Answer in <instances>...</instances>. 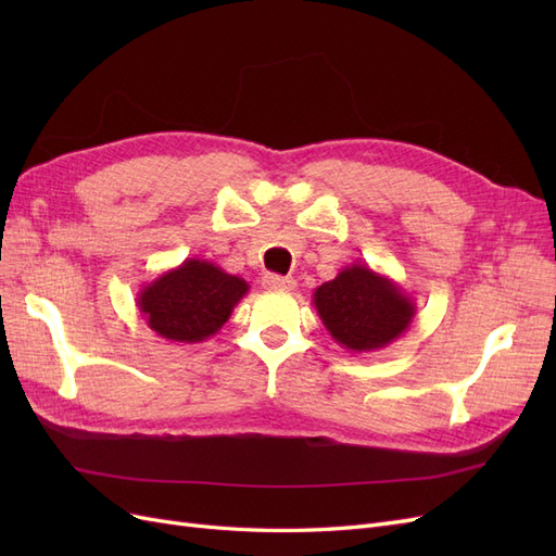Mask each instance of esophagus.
I'll return each mask as SVG.
<instances>
[{
    "label": "esophagus",
    "mask_w": 556,
    "mask_h": 556,
    "mask_svg": "<svg viewBox=\"0 0 556 556\" xmlns=\"http://www.w3.org/2000/svg\"><path fill=\"white\" fill-rule=\"evenodd\" d=\"M264 288L266 290H285V292H290V290H294V280L292 278H285V276L268 274V276H264Z\"/></svg>",
    "instance_id": "esophagus-1"
}]
</instances>
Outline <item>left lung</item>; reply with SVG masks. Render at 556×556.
I'll return each instance as SVG.
<instances>
[{
  "instance_id": "obj_1",
  "label": "left lung",
  "mask_w": 556,
  "mask_h": 556,
  "mask_svg": "<svg viewBox=\"0 0 556 556\" xmlns=\"http://www.w3.org/2000/svg\"><path fill=\"white\" fill-rule=\"evenodd\" d=\"M315 311L331 339L350 352L382 350L413 325L415 299L368 264L343 266L313 292Z\"/></svg>"
}]
</instances>
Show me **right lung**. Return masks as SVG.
I'll list each match as a JSON object with an SVG mask.
<instances>
[{"mask_svg":"<svg viewBox=\"0 0 556 556\" xmlns=\"http://www.w3.org/2000/svg\"><path fill=\"white\" fill-rule=\"evenodd\" d=\"M248 290L241 276H231L208 260L188 257L146 282L137 294V308L160 339L204 343L223 329Z\"/></svg>","mask_w":556,"mask_h":556,"instance_id":"right-lung-1","label":"right lung"}]
</instances>
